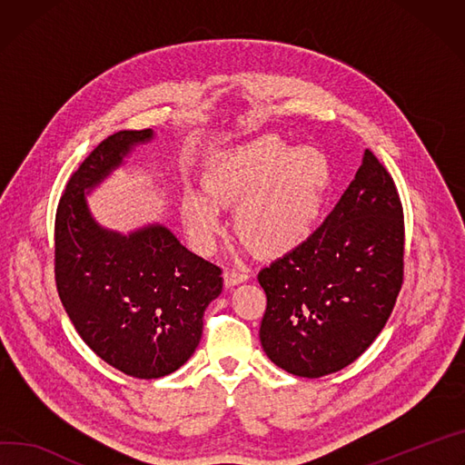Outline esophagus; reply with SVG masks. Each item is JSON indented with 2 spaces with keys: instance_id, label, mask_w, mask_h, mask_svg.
<instances>
[{
  "instance_id": "obj_1",
  "label": "esophagus",
  "mask_w": 465,
  "mask_h": 465,
  "mask_svg": "<svg viewBox=\"0 0 465 465\" xmlns=\"http://www.w3.org/2000/svg\"><path fill=\"white\" fill-rule=\"evenodd\" d=\"M246 280H248V272H244V271L228 269V271L224 272V283H226V287L239 285V283H242V282H246Z\"/></svg>"
}]
</instances>
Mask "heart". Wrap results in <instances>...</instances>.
Instances as JSON below:
<instances>
[{"instance_id":"heart-1","label":"heart","mask_w":465,"mask_h":465,"mask_svg":"<svg viewBox=\"0 0 465 465\" xmlns=\"http://www.w3.org/2000/svg\"><path fill=\"white\" fill-rule=\"evenodd\" d=\"M330 168L313 148H292L263 135L217 155L203 176V192L182 198L183 224L200 252L215 248L223 232L219 205H237L235 228L262 256L278 258L315 233L324 213Z\"/></svg>"}]
</instances>
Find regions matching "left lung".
I'll return each instance as SVG.
<instances>
[{
  "mask_svg": "<svg viewBox=\"0 0 465 465\" xmlns=\"http://www.w3.org/2000/svg\"><path fill=\"white\" fill-rule=\"evenodd\" d=\"M404 221L393 178L372 152L310 241L258 274L260 326L280 369L321 378L351 365L386 326L402 283Z\"/></svg>",
  "mask_w": 465,
  "mask_h": 465,
  "instance_id": "1",
  "label": "left lung"
}]
</instances>
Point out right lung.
<instances>
[{
  "label": "right lung",
  "instance_id": "add662e5",
  "mask_svg": "<svg viewBox=\"0 0 465 465\" xmlns=\"http://www.w3.org/2000/svg\"><path fill=\"white\" fill-rule=\"evenodd\" d=\"M153 137L141 130L102 141L72 174L55 217V280L72 324L105 363L144 380L194 354L203 312L223 291V271L166 226L120 233L93 217L87 196Z\"/></svg>",
  "mask_w": 465,
  "mask_h": 465
}]
</instances>
